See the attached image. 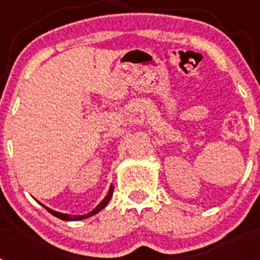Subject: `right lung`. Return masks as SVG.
<instances>
[{"instance_id": "right-lung-1", "label": "right lung", "mask_w": 260, "mask_h": 260, "mask_svg": "<svg viewBox=\"0 0 260 260\" xmlns=\"http://www.w3.org/2000/svg\"><path fill=\"white\" fill-rule=\"evenodd\" d=\"M113 190H114L113 185H110L109 191H108L107 197H105V198L103 199V201L100 202V203H99L98 206H96V208H93V210L91 211V212L86 213V215H68V213H61V212H57V211L50 210V208L45 207V206H43V207H44L45 210L48 211V212L52 213L53 216H56V217H58V219L65 220V221H78V220L87 219V217H89V216H93V215H96V213H98V212H100V211H102L103 208H104L108 203H109L110 198H112V195H113Z\"/></svg>"}]
</instances>
